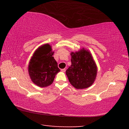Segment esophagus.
Returning <instances> with one entry per match:
<instances>
[{"mask_svg": "<svg viewBox=\"0 0 129 129\" xmlns=\"http://www.w3.org/2000/svg\"><path fill=\"white\" fill-rule=\"evenodd\" d=\"M61 72H65L66 71V69H65V68L62 69H61Z\"/></svg>", "mask_w": 129, "mask_h": 129, "instance_id": "esophagus-1", "label": "esophagus"}]
</instances>
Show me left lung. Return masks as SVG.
<instances>
[{
	"instance_id": "left-lung-1",
	"label": "left lung",
	"mask_w": 129,
	"mask_h": 129,
	"mask_svg": "<svg viewBox=\"0 0 129 129\" xmlns=\"http://www.w3.org/2000/svg\"><path fill=\"white\" fill-rule=\"evenodd\" d=\"M71 55L72 65L66 71L69 81L77 89L89 88L94 82L97 73L92 55L85 48L72 52Z\"/></svg>"
}]
</instances>
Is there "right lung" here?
Masks as SVG:
<instances>
[{
	"label": "right lung",
	"mask_w": 129,
	"mask_h": 129,
	"mask_svg": "<svg viewBox=\"0 0 129 129\" xmlns=\"http://www.w3.org/2000/svg\"><path fill=\"white\" fill-rule=\"evenodd\" d=\"M51 46L45 44L36 50L28 65V73L32 81L41 88L49 86L60 70L53 57Z\"/></svg>",
	"instance_id": "right-lung-1"
}]
</instances>
